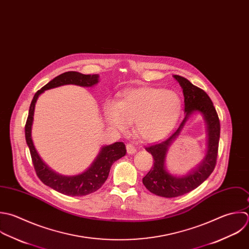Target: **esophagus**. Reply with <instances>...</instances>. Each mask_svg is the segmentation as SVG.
I'll use <instances>...</instances> for the list:
<instances>
[{
	"label": "esophagus",
	"instance_id": "esophagus-1",
	"mask_svg": "<svg viewBox=\"0 0 249 249\" xmlns=\"http://www.w3.org/2000/svg\"><path fill=\"white\" fill-rule=\"evenodd\" d=\"M126 149H127V153H128V154H134V153H136V151H137V149L135 148V146L132 145V144H127V145H126Z\"/></svg>",
	"mask_w": 249,
	"mask_h": 249
}]
</instances>
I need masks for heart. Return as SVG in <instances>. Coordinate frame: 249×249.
I'll use <instances>...</instances> for the list:
<instances>
[{
	"label": "heart",
	"instance_id": "b5f03b06",
	"mask_svg": "<svg viewBox=\"0 0 249 249\" xmlns=\"http://www.w3.org/2000/svg\"><path fill=\"white\" fill-rule=\"evenodd\" d=\"M181 99L172 90L139 87L126 90L116 105L107 104L105 114L108 124L120 131L135 122V131L146 142H156L168 135L176 125Z\"/></svg>",
	"mask_w": 249,
	"mask_h": 249
}]
</instances>
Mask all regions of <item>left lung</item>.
<instances>
[{
	"label": "left lung",
	"instance_id": "1",
	"mask_svg": "<svg viewBox=\"0 0 249 249\" xmlns=\"http://www.w3.org/2000/svg\"><path fill=\"white\" fill-rule=\"evenodd\" d=\"M174 77L183 90L185 117L178 129L169 139L145 147L153 156L154 164L142 178V183L148 191L164 198H175L189 193L211 176L216 165L220 138L219 117L209 95L203 89L193 85L185 77L180 75H174ZM195 111L201 112L207 123L208 152L203 162L196 169L186 176L176 177L169 174L164 169L166 150L179 134L188 117Z\"/></svg>",
	"mask_w": 249,
	"mask_h": 249
}]
</instances>
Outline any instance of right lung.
I'll return each mask as SVG.
<instances>
[{"label": "right lung", "instance_id": "1", "mask_svg": "<svg viewBox=\"0 0 249 249\" xmlns=\"http://www.w3.org/2000/svg\"><path fill=\"white\" fill-rule=\"evenodd\" d=\"M98 74H83L77 71H66L53 78L41 89L36 91L29 108V114L25 125V138L36 176L45 185L64 195L79 197L91 194L100 189L108 177L111 165L121 157L125 156L126 147L121 142L103 146L93 164L85 172L71 177L61 176L48 168L34 146L31 137V129L34 119L35 105L38 96L45 90L67 84L91 87L98 83Z\"/></svg>", "mask_w": 249, "mask_h": 249}]
</instances>
